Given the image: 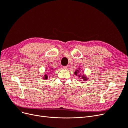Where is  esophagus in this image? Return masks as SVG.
Wrapping results in <instances>:
<instances>
[{"mask_svg":"<svg viewBox=\"0 0 128 128\" xmlns=\"http://www.w3.org/2000/svg\"><path fill=\"white\" fill-rule=\"evenodd\" d=\"M63 68L64 69H66V70H67V69H68V66H64V67H63Z\"/></svg>","mask_w":128,"mask_h":128,"instance_id":"esophagus-1","label":"esophagus"}]
</instances>
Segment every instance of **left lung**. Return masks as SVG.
<instances>
[{"label": "left lung", "mask_w": 128, "mask_h": 128, "mask_svg": "<svg viewBox=\"0 0 128 128\" xmlns=\"http://www.w3.org/2000/svg\"><path fill=\"white\" fill-rule=\"evenodd\" d=\"M80 68H78V69H76V70L74 72L75 75L76 76H78V77H80H80L81 79L83 80V81H87L88 80V77L86 76H85L84 75H82L80 74ZM80 80L81 81V80ZM82 83H84V82H82Z\"/></svg>", "instance_id": "left-lung-1"}]
</instances>
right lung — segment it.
<instances>
[{
  "instance_id": "add662e5",
  "label": "right lung",
  "mask_w": 128,
  "mask_h": 128,
  "mask_svg": "<svg viewBox=\"0 0 128 128\" xmlns=\"http://www.w3.org/2000/svg\"><path fill=\"white\" fill-rule=\"evenodd\" d=\"M50 69H52V70H53V68H50ZM53 72V71H52ZM48 74H45L44 75V77H43V78H43V79H48Z\"/></svg>"
}]
</instances>
